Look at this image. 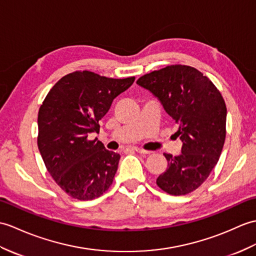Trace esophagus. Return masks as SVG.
I'll list each match as a JSON object with an SVG mask.
<instances>
[{"instance_id":"1","label":"esophagus","mask_w":256,"mask_h":256,"mask_svg":"<svg viewBox=\"0 0 256 256\" xmlns=\"http://www.w3.org/2000/svg\"><path fill=\"white\" fill-rule=\"evenodd\" d=\"M134 150L135 152H140V154H144V155H148V154H150L152 152H150V150H142V148H134Z\"/></svg>"}]
</instances>
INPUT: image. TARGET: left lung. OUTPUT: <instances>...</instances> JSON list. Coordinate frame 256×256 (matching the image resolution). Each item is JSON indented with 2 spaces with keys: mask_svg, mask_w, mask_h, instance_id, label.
<instances>
[{
  "mask_svg": "<svg viewBox=\"0 0 256 256\" xmlns=\"http://www.w3.org/2000/svg\"><path fill=\"white\" fill-rule=\"evenodd\" d=\"M162 102L179 130L182 152L164 154L168 168L157 186L171 195L195 191L217 164L226 138L227 108L208 77L188 65H169L136 82Z\"/></svg>",
  "mask_w": 256,
  "mask_h": 256,
  "instance_id": "8db88e82",
  "label": "left lung"
}]
</instances>
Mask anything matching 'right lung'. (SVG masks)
Segmentation results:
<instances>
[{"label":"right lung","mask_w":256,"mask_h":256,"mask_svg":"<svg viewBox=\"0 0 256 256\" xmlns=\"http://www.w3.org/2000/svg\"><path fill=\"white\" fill-rule=\"evenodd\" d=\"M134 80L76 70L63 76L40 106L39 152L53 180L70 198H97L114 182L120 155L88 135L99 132L112 101Z\"/></svg>","instance_id":"right-lung-1"}]
</instances>
